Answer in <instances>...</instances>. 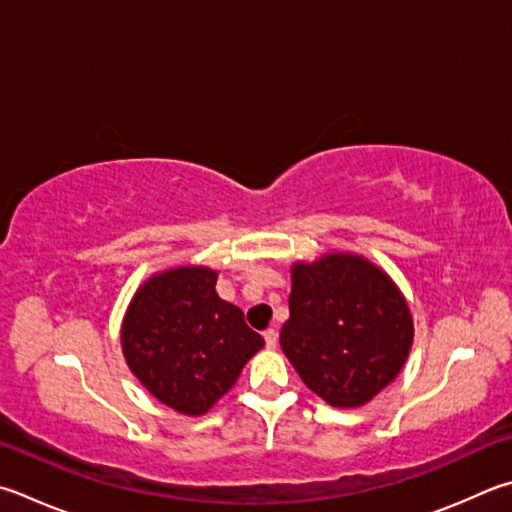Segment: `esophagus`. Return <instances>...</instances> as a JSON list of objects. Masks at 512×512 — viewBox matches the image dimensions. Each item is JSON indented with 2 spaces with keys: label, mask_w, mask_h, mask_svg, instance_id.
Here are the masks:
<instances>
[{
  "label": "esophagus",
  "mask_w": 512,
  "mask_h": 512,
  "mask_svg": "<svg viewBox=\"0 0 512 512\" xmlns=\"http://www.w3.org/2000/svg\"><path fill=\"white\" fill-rule=\"evenodd\" d=\"M264 340H266V347L268 349H275L277 347V331L275 329L264 331Z\"/></svg>",
  "instance_id": "esophagus-1"
}]
</instances>
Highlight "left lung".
Listing matches in <instances>:
<instances>
[{
  "mask_svg": "<svg viewBox=\"0 0 512 512\" xmlns=\"http://www.w3.org/2000/svg\"><path fill=\"white\" fill-rule=\"evenodd\" d=\"M280 345L302 383L340 410L367 405L401 374L414 342L405 295L356 253L291 266Z\"/></svg>",
  "mask_w": 512,
  "mask_h": 512,
  "instance_id": "1",
  "label": "left lung"
}]
</instances>
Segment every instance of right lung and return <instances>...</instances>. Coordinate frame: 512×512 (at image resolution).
<instances>
[{
    "label": "right lung",
    "mask_w": 512,
    "mask_h": 512,
    "mask_svg": "<svg viewBox=\"0 0 512 512\" xmlns=\"http://www.w3.org/2000/svg\"><path fill=\"white\" fill-rule=\"evenodd\" d=\"M217 275L192 264L154 273L120 324L129 371L156 401L185 416L206 414L264 347L239 306L217 295Z\"/></svg>",
    "instance_id": "right-lung-1"
}]
</instances>
